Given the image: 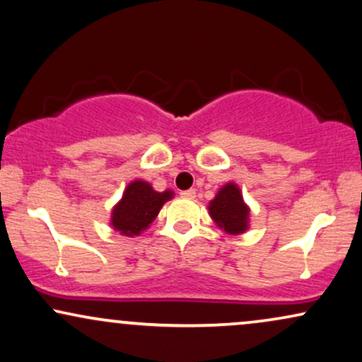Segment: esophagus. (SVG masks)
<instances>
[{
    "instance_id": "esophagus-1",
    "label": "esophagus",
    "mask_w": 362,
    "mask_h": 362,
    "mask_svg": "<svg viewBox=\"0 0 362 362\" xmlns=\"http://www.w3.org/2000/svg\"><path fill=\"white\" fill-rule=\"evenodd\" d=\"M180 197H182V199H189V200L195 199V190H194V189H190V190H184V192H180Z\"/></svg>"
}]
</instances>
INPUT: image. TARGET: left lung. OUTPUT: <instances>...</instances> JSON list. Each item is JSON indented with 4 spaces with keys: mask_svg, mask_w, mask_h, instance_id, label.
<instances>
[{
    "mask_svg": "<svg viewBox=\"0 0 362 362\" xmlns=\"http://www.w3.org/2000/svg\"><path fill=\"white\" fill-rule=\"evenodd\" d=\"M209 215L215 226L230 235H239L249 230L250 209L245 204L239 185L228 182L218 189L209 202Z\"/></svg>",
    "mask_w": 362,
    "mask_h": 362,
    "instance_id": "1",
    "label": "left lung"
}]
</instances>
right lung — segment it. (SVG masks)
I'll return each mask as SVG.
<instances>
[{"label":"right lung","instance_id":"obj_1","mask_svg":"<svg viewBox=\"0 0 362 362\" xmlns=\"http://www.w3.org/2000/svg\"><path fill=\"white\" fill-rule=\"evenodd\" d=\"M173 199V192H157L148 182L132 180L123 190L122 199L113 205L110 227L125 237H136L147 230L163 204Z\"/></svg>","mask_w":362,"mask_h":362}]
</instances>
